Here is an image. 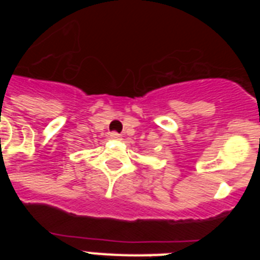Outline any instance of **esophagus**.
<instances>
[{
    "label": "esophagus",
    "mask_w": 260,
    "mask_h": 260,
    "mask_svg": "<svg viewBox=\"0 0 260 260\" xmlns=\"http://www.w3.org/2000/svg\"><path fill=\"white\" fill-rule=\"evenodd\" d=\"M109 137L110 139H113V141H119V139H121V134H118L117 132H112L109 134Z\"/></svg>",
    "instance_id": "1"
}]
</instances>
